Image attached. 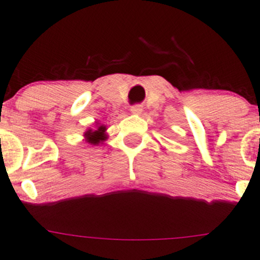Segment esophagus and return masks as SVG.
Masks as SVG:
<instances>
[{"label":"esophagus","mask_w":260,"mask_h":260,"mask_svg":"<svg viewBox=\"0 0 260 260\" xmlns=\"http://www.w3.org/2000/svg\"><path fill=\"white\" fill-rule=\"evenodd\" d=\"M130 112L131 114L134 115H140L142 113V107L139 106V104H136V106H133L130 108Z\"/></svg>","instance_id":"1"}]
</instances>
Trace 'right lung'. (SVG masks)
Instances as JSON below:
<instances>
[{
  "label": "right lung",
  "mask_w": 260,
  "mask_h": 260,
  "mask_svg": "<svg viewBox=\"0 0 260 260\" xmlns=\"http://www.w3.org/2000/svg\"><path fill=\"white\" fill-rule=\"evenodd\" d=\"M83 136H84V141L89 145L98 146L103 144V142L108 139L107 126L104 124H101V122L95 121L94 129H92V127L87 129Z\"/></svg>",
  "instance_id": "obj_1"
}]
</instances>
